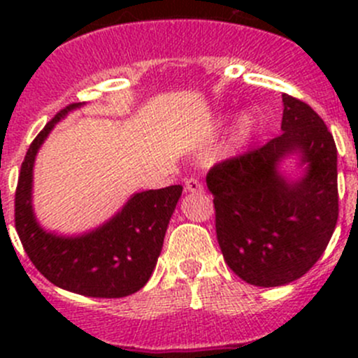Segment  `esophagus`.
<instances>
[{"label":"esophagus","mask_w":358,"mask_h":358,"mask_svg":"<svg viewBox=\"0 0 358 358\" xmlns=\"http://www.w3.org/2000/svg\"><path fill=\"white\" fill-rule=\"evenodd\" d=\"M204 190V187H202V183L199 182L197 178H187L185 180V192H202Z\"/></svg>","instance_id":"1"}]
</instances>
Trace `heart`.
<instances>
[{"label": "heart", "instance_id": "1", "mask_svg": "<svg viewBox=\"0 0 358 358\" xmlns=\"http://www.w3.org/2000/svg\"><path fill=\"white\" fill-rule=\"evenodd\" d=\"M252 128H255V121H252V117L249 114H244L243 117L237 121L236 128H234V133H232V145L234 147H239L243 145L244 142L251 136L252 133Z\"/></svg>", "mask_w": 358, "mask_h": 358}]
</instances>
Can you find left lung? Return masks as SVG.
I'll use <instances>...</instances> for the list:
<instances>
[{
  "label": "left lung",
  "instance_id": "8db88e82",
  "mask_svg": "<svg viewBox=\"0 0 358 358\" xmlns=\"http://www.w3.org/2000/svg\"><path fill=\"white\" fill-rule=\"evenodd\" d=\"M282 133L263 147L216 162L206 176L227 265L248 284L275 287L305 275L338 222V150L308 103L282 95ZM298 152L306 175L287 182L280 161Z\"/></svg>",
  "mask_w": 358,
  "mask_h": 358
}]
</instances>
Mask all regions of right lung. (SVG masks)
Segmentation results:
<instances>
[{
	"mask_svg": "<svg viewBox=\"0 0 358 358\" xmlns=\"http://www.w3.org/2000/svg\"><path fill=\"white\" fill-rule=\"evenodd\" d=\"M76 107L71 103L57 112L25 154L15 190V229L32 265L52 284L92 298H122L142 289L152 275L183 187L135 194L114 218L90 234L62 237L43 230L32 213V166L55 122Z\"/></svg>",
	"mask_w": 358,
	"mask_h": 358,
	"instance_id": "obj_1",
	"label": "right lung"
}]
</instances>
